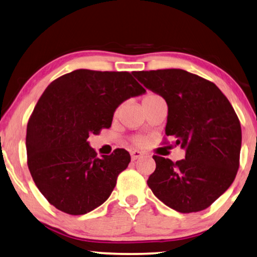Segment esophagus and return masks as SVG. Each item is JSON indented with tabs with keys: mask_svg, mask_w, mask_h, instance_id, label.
Segmentation results:
<instances>
[{
	"mask_svg": "<svg viewBox=\"0 0 257 257\" xmlns=\"http://www.w3.org/2000/svg\"><path fill=\"white\" fill-rule=\"evenodd\" d=\"M140 157H142V152L138 151V150H133L131 152V158L132 160H137L138 158H140Z\"/></svg>",
	"mask_w": 257,
	"mask_h": 257,
	"instance_id": "34e87169",
	"label": "esophagus"
}]
</instances>
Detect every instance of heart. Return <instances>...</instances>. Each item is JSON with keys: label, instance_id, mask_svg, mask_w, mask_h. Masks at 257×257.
Segmentation results:
<instances>
[{"label": "heart", "instance_id": "obj_1", "mask_svg": "<svg viewBox=\"0 0 257 257\" xmlns=\"http://www.w3.org/2000/svg\"><path fill=\"white\" fill-rule=\"evenodd\" d=\"M154 97H157L156 94H152V93H150V94H148V96H146L145 97V99H143V101L145 100H147V99H150V98H154ZM134 142L137 143V145H140V143H142V139H136V140H134Z\"/></svg>", "mask_w": 257, "mask_h": 257}]
</instances>
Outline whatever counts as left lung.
<instances>
[{
	"mask_svg": "<svg viewBox=\"0 0 257 257\" xmlns=\"http://www.w3.org/2000/svg\"><path fill=\"white\" fill-rule=\"evenodd\" d=\"M133 75L167 102L166 136L185 149V159L176 163L154 156L156 170L148 186L181 213L209 208L235 181L239 168L241 127L231 103L213 82L181 69Z\"/></svg>",
	"mask_w": 257,
	"mask_h": 257,
	"instance_id": "obj_1",
	"label": "left lung"
}]
</instances>
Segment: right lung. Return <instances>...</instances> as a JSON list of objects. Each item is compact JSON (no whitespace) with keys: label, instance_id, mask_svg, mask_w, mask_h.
I'll list each match as a JSON object with an SVG mask.
<instances>
[{"label":"right lung","instance_id":"right-lung-1","mask_svg":"<svg viewBox=\"0 0 257 257\" xmlns=\"http://www.w3.org/2000/svg\"><path fill=\"white\" fill-rule=\"evenodd\" d=\"M146 89L128 72L75 70L45 90L27 126L28 168L56 209L85 214L105 202L131 161L124 149L97 157L90 134L110 127L116 108Z\"/></svg>","mask_w":257,"mask_h":257}]
</instances>
